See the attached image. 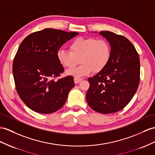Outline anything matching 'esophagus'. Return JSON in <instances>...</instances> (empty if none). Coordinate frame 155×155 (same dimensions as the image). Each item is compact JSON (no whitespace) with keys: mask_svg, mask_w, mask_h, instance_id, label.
<instances>
[{"mask_svg":"<svg viewBox=\"0 0 155 155\" xmlns=\"http://www.w3.org/2000/svg\"><path fill=\"white\" fill-rule=\"evenodd\" d=\"M82 80V79L80 78H74V82L75 84H78V83L81 82Z\"/></svg>","mask_w":155,"mask_h":155,"instance_id":"obj_1","label":"esophagus"}]
</instances>
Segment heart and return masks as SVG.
<instances>
[{"label":"heart","instance_id":"1","mask_svg":"<svg viewBox=\"0 0 155 155\" xmlns=\"http://www.w3.org/2000/svg\"><path fill=\"white\" fill-rule=\"evenodd\" d=\"M70 52L59 50L57 52L59 63L66 68H71L77 63H81L76 68L66 71V74L74 78H81L104 70L111 57V49L109 42L104 39L79 37L69 46Z\"/></svg>","mask_w":155,"mask_h":155}]
</instances>
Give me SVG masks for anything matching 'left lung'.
<instances>
[{
	"label": "left lung",
	"instance_id": "left-lung-1",
	"mask_svg": "<svg viewBox=\"0 0 155 155\" xmlns=\"http://www.w3.org/2000/svg\"><path fill=\"white\" fill-rule=\"evenodd\" d=\"M100 35L109 42L111 57L104 70L88 78L90 85L86 101L95 111L109 114L125 107L136 94L140 79V62L128 39L108 31H101Z\"/></svg>",
	"mask_w": 155,
	"mask_h": 155
}]
</instances>
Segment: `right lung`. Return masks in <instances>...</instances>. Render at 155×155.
Segmentation results:
<instances>
[{
	"mask_svg": "<svg viewBox=\"0 0 155 155\" xmlns=\"http://www.w3.org/2000/svg\"><path fill=\"white\" fill-rule=\"evenodd\" d=\"M78 34L47 28L28 35L19 45L12 67L15 88L21 100L33 111L52 113L65 104L74 83L72 76L53 79L64 71L57 52Z\"/></svg>",
	"mask_w": 155,
	"mask_h": 155,
	"instance_id": "right-lung-1",
	"label": "right lung"
}]
</instances>
